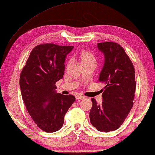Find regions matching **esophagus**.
Returning <instances> with one entry per match:
<instances>
[{"mask_svg": "<svg viewBox=\"0 0 155 155\" xmlns=\"http://www.w3.org/2000/svg\"><path fill=\"white\" fill-rule=\"evenodd\" d=\"M76 98H77V100H82L85 99V97H83V96H81V95H78L77 96V97Z\"/></svg>", "mask_w": 155, "mask_h": 155, "instance_id": "obj_1", "label": "esophagus"}]
</instances>
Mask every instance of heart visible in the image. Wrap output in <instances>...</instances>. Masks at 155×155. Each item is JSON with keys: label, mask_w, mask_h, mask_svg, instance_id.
Returning a JSON list of instances; mask_svg holds the SVG:
<instances>
[{"label": "heart", "mask_w": 155, "mask_h": 155, "mask_svg": "<svg viewBox=\"0 0 155 155\" xmlns=\"http://www.w3.org/2000/svg\"><path fill=\"white\" fill-rule=\"evenodd\" d=\"M79 59L82 63L90 62V61H95L94 56L92 53L87 51H82L79 54Z\"/></svg>", "instance_id": "heart-1"}]
</instances>
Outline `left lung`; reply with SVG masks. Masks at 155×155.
Wrapping results in <instances>:
<instances>
[{"mask_svg": "<svg viewBox=\"0 0 155 155\" xmlns=\"http://www.w3.org/2000/svg\"><path fill=\"white\" fill-rule=\"evenodd\" d=\"M97 45L105 58L99 81L105 86L101 105L91 99L90 121L98 131L108 132L121 126L133 106L134 68L124 49L118 43L104 42Z\"/></svg>", "mask_w": 155, "mask_h": 155, "instance_id": "left-lung-1", "label": "left lung"}]
</instances>
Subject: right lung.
<instances>
[{"label": "right lung", "mask_w": 155, "mask_h": 155, "mask_svg": "<svg viewBox=\"0 0 155 155\" xmlns=\"http://www.w3.org/2000/svg\"><path fill=\"white\" fill-rule=\"evenodd\" d=\"M73 48L53 43L36 46L21 73L20 87L26 108L37 126L46 132L62 127L65 114L76 99L72 94L56 92L55 85L63 78L65 58Z\"/></svg>", "instance_id": "obj_1"}]
</instances>
